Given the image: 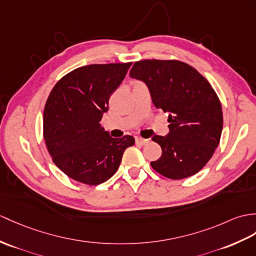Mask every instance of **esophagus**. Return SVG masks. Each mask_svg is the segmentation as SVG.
Wrapping results in <instances>:
<instances>
[{
	"instance_id": "obj_1",
	"label": "esophagus",
	"mask_w": 256,
	"mask_h": 256,
	"mask_svg": "<svg viewBox=\"0 0 256 256\" xmlns=\"http://www.w3.org/2000/svg\"><path fill=\"white\" fill-rule=\"evenodd\" d=\"M136 144H140V145H145L147 144L148 142H150V138H136Z\"/></svg>"
}]
</instances>
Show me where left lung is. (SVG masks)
<instances>
[{
  "label": "left lung",
  "instance_id": "obj_1",
  "mask_svg": "<svg viewBox=\"0 0 256 256\" xmlns=\"http://www.w3.org/2000/svg\"><path fill=\"white\" fill-rule=\"evenodd\" d=\"M130 76L144 82L156 108L169 114V133L152 138L162 150L150 162L154 170L172 180L198 174L218 147L222 130V104L208 80L176 60L135 62Z\"/></svg>",
  "mask_w": 256,
  "mask_h": 256
}]
</instances>
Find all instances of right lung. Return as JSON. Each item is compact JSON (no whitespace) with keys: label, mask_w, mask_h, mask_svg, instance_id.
<instances>
[{"label":"right lung","mask_w":256,"mask_h":256,"mask_svg":"<svg viewBox=\"0 0 256 256\" xmlns=\"http://www.w3.org/2000/svg\"><path fill=\"white\" fill-rule=\"evenodd\" d=\"M132 63L92 64L58 80L44 111V138L56 167L70 179L98 186L114 176L135 138H114L100 121Z\"/></svg>","instance_id":"right-lung-1"}]
</instances>
